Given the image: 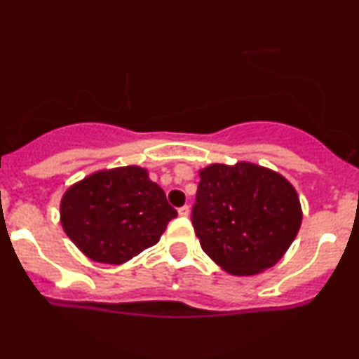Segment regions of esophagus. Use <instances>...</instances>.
Masks as SVG:
<instances>
[{
    "mask_svg": "<svg viewBox=\"0 0 359 359\" xmlns=\"http://www.w3.org/2000/svg\"><path fill=\"white\" fill-rule=\"evenodd\" d=\"M189 214H191V208H189V205H182V208H179V216L187 217Z\"/></svg>",
    "mask_w": 359,
    "mask_h": 359,
    "instance_id": "obj_1",
    "label": "esophagus"
}]
</instances>
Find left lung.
Returning a JSON list of instances; mask_svg holds the SVG:
<instances>
[{
	"mask_svg": "<svg viewBox=\"0 0 359 359\" xmlns=\"http://www.w3.org/2000/svg\"><path fill=\"white\" fill-rule=\"evenodd\" d=\"M192 224L201 248L231 275L271 269L297 236L302 208L283 175L251 162L199 170Z\"/></svg>",
	"mask_w": 359,
	"mask_h": 359,
	"instance_id": "obj_1",
	"label": "left lung"
}]
</instances>
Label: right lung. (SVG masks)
I'll list each match as a JSON object with an SVG mask.
<instances>
[{
    "label": "right lung",
    "instance_id": "add662e5",
    "mask_svg": "<svg viewBox=\"0 0 359 359\" xmlns=\"http://www.w3.org/2000/svg\"><path fill=\"white\" fill-rule=\"evenodd\" d=\"M177 211L138 165L97 170L72 184L60 201L65 234L86 257L121 265L160 241Z\"/></svg>",
    "mask_w": 359,
    "mask_h": 359
}]
</instances>
